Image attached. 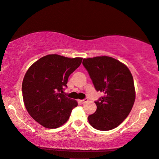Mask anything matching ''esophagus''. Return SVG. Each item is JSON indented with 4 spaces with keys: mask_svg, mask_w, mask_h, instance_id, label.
Listing matches in <instances>:
<instances>
[{
    "mask_svg": "<svg viewBox=\"0 0 159 159\" xmlns=\"http://www.w3.org/2000/svg\"><path fill=\"white\" fill-rule=\"evenodd\" d=\"M81 102H82V104H84V103H85V102H88V99L87 98H85L84 100H80Z\"/></svg>",
    "mask_w": 159,
    "mask_h": 159,
    "instance_id": "1",
    "label": "esophagus"
}]
</instances>
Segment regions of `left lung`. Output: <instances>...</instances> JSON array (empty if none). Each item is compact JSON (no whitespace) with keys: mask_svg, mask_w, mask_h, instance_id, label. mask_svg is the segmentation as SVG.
Segmentation results:
<instances>
[{"mask_svg":"<svg viewBox=\"0 0 159 159\" xmlns=\"http://www.w3.org/2000/svg\"><path fill=\"white\" fill-rule=\"evenodd\" d=\"M97 91L102 92L95 103L97 110L88 117L91 126L100 131L113 129L129 114L136 98L134 79L126 65L107 56L83 59Z\"/></svg>","mask_w":159,"mask_h":159,"instance_id":"1","label":"left lung"}]
</instances>
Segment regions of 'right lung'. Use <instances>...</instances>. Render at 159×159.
Masks as SVG:
<instances>
[{"label":"right lung","mask_w":159,"mask_h":159,"mask_svg":"<svg viewBox=\"0 0 159 159\" xmlns=\"http://www.w3.org/2000/svg\"><path fill=\"white\" fill-rule=\"evenodd\" d=\"M82 61L81 57L48 55L27 70L22 84L24 104L32 118L43 127H61L77 106V102L66 97L63 90Z\"/></svg>","instance_id":"add662e5"}]
</instances>
